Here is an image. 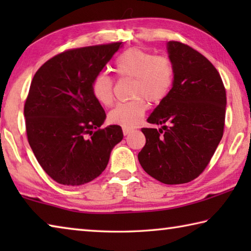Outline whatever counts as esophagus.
Masks as SVG:
<instances>
[{"instance_id": "esophagus-1", "label": "esophagus", "mask_w": 251, "mask_h": 251, "mask_svg": "<svg viewBox=\"0 0 251 251\" xmlns=\"http://www.w3.org/2000/svg\"><path fill=\"white\" fill-rule=\"evenodd\" d=\"M131 131H133V129H130V128H123V134H124L125 136L130 134Z\"/></svg>"}]
</instances>
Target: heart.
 I'll use <instances>...</instances> for the list:
<instances>
[{
    "mask_svg": "<svg viewBox=\"0 0 251 251\" xmlns=\"http://www.w3.org/2000/svg\"><path fill=\"white\" fill-rule=\"evenodd\" d=\"M114 71L121 78L134 80L133 100L117 104L108 114L114 125L133 128L137 126L147 109L146 100L157 103L172 91L175 80V66L172 59L146 52L141 49H129L115 59ZM92 94L101 105L108 106L114 99V79L107 73L97 74L92 80Z\"/></svg>",
    "mask_w": 251,
    "mask_h": 251,
    "instance_id": "obj_1",
    "label": "heart"
}]
</instances>
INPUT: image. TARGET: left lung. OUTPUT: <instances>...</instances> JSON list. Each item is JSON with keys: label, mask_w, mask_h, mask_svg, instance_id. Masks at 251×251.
Masks as SVG:
<instances>
[{"label": "left lung", "mask_w": 251, "mask_h": 251, "mask_svg": "<svg viewBox=\"0 0 251 251\" xmlns=\"http://www.w3.org/2000/svg\"><path fill=\"white\" fill-rule=\"evenodd\" d=\"M167 50L175 80L147 118L161 128H142L146 144L138 160L152 178L178 185L194 180L209 164L224 135L227 100L218 71L202 54L177 41H169Z\"/></svg>", "instance_id": "1"}]
</instances>
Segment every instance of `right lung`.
Listing matches in <instances>:
<instances>
[{"label": "right lung", "mask_w": 251, "mask_h": 251, "mask_svg": "<svg viewBox=\"0 0 251 251\" xmlns=\"http://www.w3.org/2000/svg\"><path fill=\"white\" fill-rule=\"evenodd\" d=\"M122 42L55 55L34 75L24 105L29 146L44 172L58 184L79 186L104 172L122 127L100 128L106 118L92 94V80Z\"/></svg>", "instance_id": "1"}]
</instances>
